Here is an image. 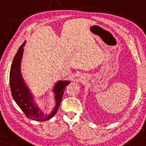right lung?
Here are the masks:
<instances>
[{
	"instance_id": "add662e5",
	"label": "right lung",
	"mask_w": 146,
	"mask_h": 146,
	"mask_svg": "<svg viewBox=\"0 0 146 146\" xmlns=\"http://www.w3.org/2000/svg\"><path fill=\"white\" fill-rule=\"evenodd\" d=\"M25 44V42L19 47L11 65L9 76L11 93L13 100L25 113L27 117L38 121H44L53 117L57 113L66 86L69 85L70 82L68 81H59L56 83L53 88V92L55 96V107L50 114L47 115L44 113L38 108L37 104L34 102L33 96L21 75V63Z\"/></svg>"
}]
</instances>
